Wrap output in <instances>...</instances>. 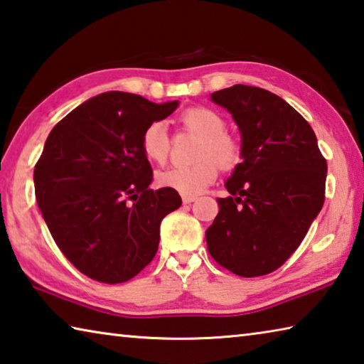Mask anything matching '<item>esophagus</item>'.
I'll return each mask as SVG.
<instances>
[{
  "instance_id": "esophagus-1",
  "label": "esophagus",
  "mask_w": 364,
  "mask_h": 364,
  "mask_svg": "<svg viewBox=\"0 0 364 364\" xmlns=\"http://www.w3.org/2000/svg\"><path fill=\"white\" fill-rule=\"evenodd\" d=\"M181 199H183V204H191V202H194L197 197L196 196H181Z\"/></svg>"
}]
</instances>
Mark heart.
Instances as JSON below:
<instances>
[{"instance_id":"obj_1","label":"heart","mask_w":364,"mask_h":364,"mask_svg":"<svg viewBox=\"0 0 364 364\" xmlns=\"http://www.w3.org/2000/svg\"><path fill=\"white\" fill-rule=\"evenodd\" d=\"M180 123L186 130L202 136L197 149L199 162L188 167L160 170L156 181L160 188L176 191L184 196L200 194L217 180L218 165L223 170L237 167L242 159L241 144L226 133L228 123L217 110L196 106L184 110ZM141 151L151 162L164 164L170 154V136L164 122H151L141 134Z\"/></svg>"}]
</instances>
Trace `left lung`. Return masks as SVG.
Instances as JSON below:
<instances>
[{
  "instance_id": "obj_1",
  "label": "left lung",
  "mask_w": 364,
  "mask_h": 364,
  "mask_svg": "<svg viewBox=\"0 0 364 364\" xmlns=\"http://www.w3.org/2000/svg\"><path fill=\"white\" fill-rule=\"evenodd\" d=\"M242 134V162L205 231L213 260L242 278L273 273L304 241L324 204L328 164L315 132L269 91L234 85L212 93Z\"/></svg>"
}]
</instances>
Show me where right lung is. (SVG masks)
Instances as JSON below:
<instances>
[{
    "instance_id": "obj_1",
    "label": "right lung",
    "mask_w": 364,
    "mask_h": 364,
    "mask_svg": "<svg viewBox=\"0 0 364 364\" xmlns=\"http://www.w3.org/2000/svg\"><path fill=\"white\" fill-rule=\"evenodd\" d=\"M178 101L154 104L109 91L65 115L35 165V196L54 242L80 273L119 284L156 257L160 221L181 205L176 191L149 189L141 134Z\"/></svg>"
}]
</instances>
